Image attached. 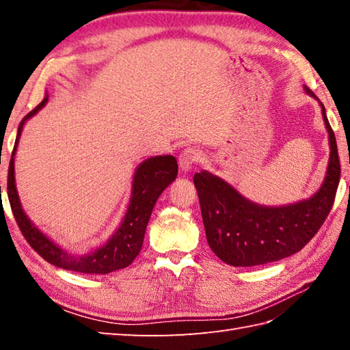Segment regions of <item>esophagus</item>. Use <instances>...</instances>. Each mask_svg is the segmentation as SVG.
Listing matches in <instances>:
<instances>
[{"label": "esophagus", "mask_w": 350, "mask_h": 350, "mask_svg": "<svg viewBox=\"0 0 350 350\" xmlns=\"http://www.w3.org/2000/svg\"><path fill=\"white\" fill-rule=\"evenodd\" d=\"M202 158V153H200L198 148L196 147H187L182 153L179 154V165L183 171H188Z\"/></svg>", "instance_id": "obj_1"}]
</instances>
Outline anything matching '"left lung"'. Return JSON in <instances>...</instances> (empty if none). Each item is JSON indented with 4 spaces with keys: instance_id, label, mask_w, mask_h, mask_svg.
<instances>
[{
    "instance_id": "8db88e82",
    "label": "left lung",
    "mask_w": 350,
    "mask_h": 350,
    "mask_svg": "<svg viewBox=\"0 0 350 350\" xmlns=\"http://www.w3.org/2000/svg\"><path fill=\"white\" fill-rule=\"evenodd\" d=\"M306 92L314 96L307 87ZM322 113L329 133V165L322 188L306 202L258 206L207 171L194 174L207 243L224 263L257 266L277 262L301 251L321 230L332 209L341 173L336 135L323 105Z\"/></svg>"
}]
</instances>
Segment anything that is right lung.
Returning <instances> with one entry per match:
<instances>
[{"label":"right lung","instance_id":"obj_1","mask_svg":"<svg viewBox=\"0 0 350 350\" xmlns=\"http://www.w3.org/2000/svg\"><path fill=\"white\" fill-rule=\"evenodd\" d=\"M48 98L43 99L31 113H28L18 128V137L14 141V148L12 152V159L9 163V174H7V196H9L10 207L16 224L24 234L25 241L29 243L37 254L46 260L48 263L57 267H63L66 271L81 272V273H109L117 269L129 266L133 258L143 247L144 233L147 222L150 219L153 206L156 200L162 194L168 185L176 179L177 176V161L174 156H154L144 161L137 168L133 176L132 197L128 211H126L122 226L118 227L114 236L103 245V247L92 251L90 254L75 256L58 248L54 242H51L46 236L37 230L27 215L22 211L19 197L14 185V152L21 137L22 128L27 118L33 117L39 111Z\"/></svg>","mask_w":350,"mask_h":350}]
</instances>
